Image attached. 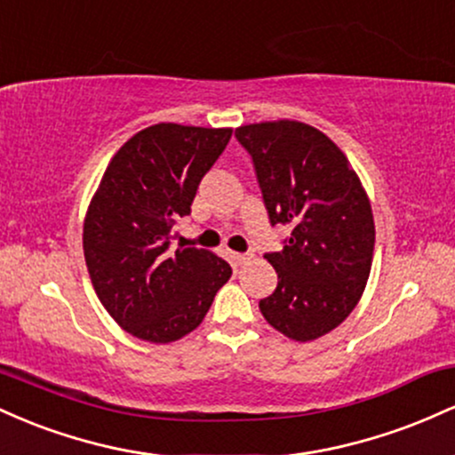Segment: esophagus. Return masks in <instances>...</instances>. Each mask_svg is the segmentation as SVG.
<instances>
[{"label":"esophagus","instance_id":"34e87169","mask_svg":"<svg viewBox=\"0 0 455 455\" xmlns=\"http://www.w3.org/2000/svg\"><path fill=\"white\" fill-rule=\"evenodd\" d=\"M228 259H231V263L235 265V267H239V265L248 263L250 260V254H242V252H233V250H228Z\"/></svg>","mask_w":455,"mask_h":455}]
</instances>
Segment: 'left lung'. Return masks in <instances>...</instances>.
Instances as JSON below:
<instances>
[{
	"label": "left lung",
	"mask_w": 455,
	"mask_h": 455,
	"mask_svg": "<svg viewBox=\"0 0 455 455\" xmlns=\"http://www.w3.org/2000/svg\"><path fill=\"white\" fill-rule=\"evenodd\" d=\"M235 137L252 156L271 227H293L280 252L265 254L278 286L260 312L291 340H316L362 299L374 252L368 195L340 148L307 124H250Z\"/></svg>",
	"instance_id": "left-lung-1"
}]
</instances>
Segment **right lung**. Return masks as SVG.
<instances>
[{
    "instance_id": "right-lung-1",
    "label": "right lung",
    "mask_w": 455,
    "mask_h": 455,
    "mask_svg": "<svg viewBox=\"0 0 455 455\" xmlns=\"http://www.w3.org/2000/svg\"><path fill=\"white\" fill-rule=\"evenodd\" d=\"M231 134L180 124L140 130L113 156L92 198L83 224L92 284L113 321L140 340L184 338L231 278V265L210 250L171 248L177 218L190 213Z\"/></svg>"
}]
</instances>
